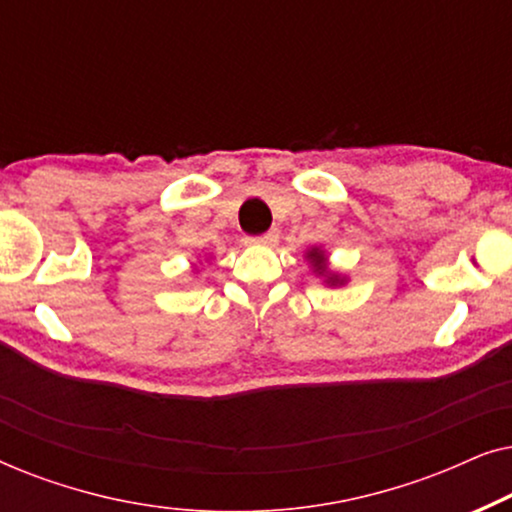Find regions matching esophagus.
Listing matches in <instances>:
<instances>
[{
  "instance_id": "34e87169",
  "label": "esophagus",
  "mask_w": 512,
  "mask_h": 512,
  "mask_svg": "<svg viewBox=\"0 0 512 512\" xmlns=\"http://www.w3.org/2000/svg\"><path fill=\"white\" fill-rule=\"evenodd\" d=\"M279 240V230L272 228L268 233L263 235H256V237H247L249 244H263V247H270V244H275Z\"/></svg>"
}]
</instances>
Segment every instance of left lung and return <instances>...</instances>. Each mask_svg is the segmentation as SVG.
<instances>
[{
  "label": "left lung",
  "instance_id": "obj_1",
  "mask_svg": "<svg viewBox=\"0 0 512 512\" xmlns=\"http://www.w3.org/2000/svg\"><path fill=\"white\" fill-rule=\"evenodd\" d=\"M307 258H310V263L314 265V272H319V275H326V282H328V284L335 286V284L345 282V279H340L338 275H333V272L326 270V256H324V251L312 249L310 254H307Z\"/></svg>",
  "mask_w": 512,
  "mask_h": 512
}]
</instances>
